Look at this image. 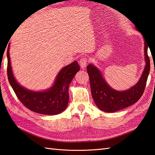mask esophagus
I'll return each instance as SVG.
<instances>
[{"label":"esophagus","mask_w":155,"mask_h":155,"mask_svg":"<svg viewBox=\"0 0 155 155\" xmlns=\"http://www.w3.org/2000/svg\"><path fill=\"white\" fill-rule=\"evenodd\" d=\"M87 60L88 59L87 58V57H83V58H81V60L79 61V64L81 65V68H85L86 67V66L87 64Z\"/></svg>","instance_id":"1"}]
</instances>
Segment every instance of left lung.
Listing matches in <instances>:
<instances>
[{"instance_id":"obj_1","label":"left lung","mask_w":155,"mask_h":155,"mask_svg":"<svg viewBox=\"0 0 155 155\" xmlns=\"http://www.w3.org/2000/svg\"><path fill=\"white\" fill-rule=\"evenodd\" d=\"M145 39V38H144ZM149 46L144 41V57L146 66L139 82L129 89L118 91L112 88L104 81L98 69L92 64L87 66L91 90L93 100L98 108L107 113L117 112L136 103L140 99L146 87L150 72V59L147 51Z\"/></svg>"}]
</instances>
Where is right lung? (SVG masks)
Returning a JSON list of instances; mask_svg holds the SVG:
<instances>
[{"mask_svg":"<svg viewBox=\"0 0 155 155\" xmlns=\"http://www.w3.org/2000/svg\"><path fill=\"white\" fill-rule=\"evenodd\" d=\"M9 47L7 50V74L9 83L20 101L29 110L42 114L54 115L67 108L69 101L68 86L76 73L80 70L77 61L66 66L59 72L54 84L49 89L35 92L20 85L12 73Z\"/></svg>","mask_w":155,"mask_h":155,"instance_id":"obj_1","label":"right lung"}]
</instances>
